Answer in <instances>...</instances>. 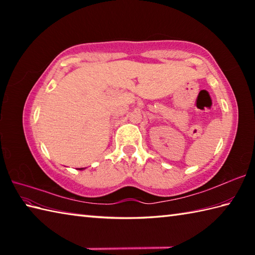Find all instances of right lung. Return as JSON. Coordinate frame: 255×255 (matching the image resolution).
Returning <instances> with one entry per match:
<instances>
[{"label": "right lung", "instance_id": "add662e5", "mask_svg": "<svg viewBox=\"0 0 255 255\" xmlns=\"http://www.w3.org/2000/svg\"><path fill=\"white\" fill-rule=\"evenodd\" d=\"M82 169H83V167H82ZM82 169H80V170H82Z\"/></svg>", "mask_w": 255, "mask_h": 255}]
</instances>
